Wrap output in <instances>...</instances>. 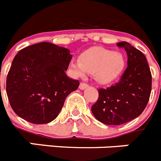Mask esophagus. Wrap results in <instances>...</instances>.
I'll return each instance as SVG.
<instances>
[{
    "instance_id": "34e87169",
    "label": "esophagus",
    "mask_w": 161,
    "mask_h": 161,
    "mask_svg": "<svg viewBox=\"0 0 161 161\" xmlns=\"http://www.w3.org/2000/svg\"><path fill=\"white\" fill-rule=\"evenodd\" d=\"M88 86V84L86 83V82H81L80 85H79V89L80 90H84Z\"/></svg>"
}]
</instances>
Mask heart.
Masks as SVG:
<instances>
[{"label": "heart", "mask_w": 161, "mask_h": 161, "mask_svg": "<svg viewBox=\"0 0 161 161\" xmlns=\"http://www.w3.org/2000/svg\"><path fill=\"white\" fill-rule=\"evenodd\" d=\"M125 60L121 52L103 47H93L84 52L79 59L70 63V69L76 76L92 72L94 79L101 84H108L116 80L121 75Z\"/></svg>", "instance_id": "heart-1"}]
</instances>
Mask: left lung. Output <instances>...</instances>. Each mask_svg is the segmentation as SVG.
<instances>
[{"label": "left lung", "mask_w": 161, "mask_h": 161, "mask_svg": "<svg viewBox=\"0 0 161 161\" xmlns=\"http://www.w3.org/2000/svg\"><path fill=\"white\" fill-rule=\"evenodd\" d=\"M117 46L126 51L128 66L118 82L98 90L97 101L91 107L97 121L111 125L125 124L142 114L152 90V75L145 55L128 42Z\"/></svg>", "instance_id": "1"}]
</instances>
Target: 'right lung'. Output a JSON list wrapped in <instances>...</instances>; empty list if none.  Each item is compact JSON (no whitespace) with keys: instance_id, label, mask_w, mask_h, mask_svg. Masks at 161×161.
Here are the masks:
<instances>
[{"instance_id":"1","label":"right lung","mask_w":161,"mask_h":161,"mask_svg":"<svg viewBox=\"0 0 161 161\" xmlns=\"http://www.w3.org/2000/svg\"><path fill=\"white\" fill-rule=\"evenodd\" d=\"M71 58L68 49L48 42L16 54L7 75L6 92L18 116L33 124L56 118L67 96L79 86V80L65 73Z\"/></svg>"}]
</instances>
